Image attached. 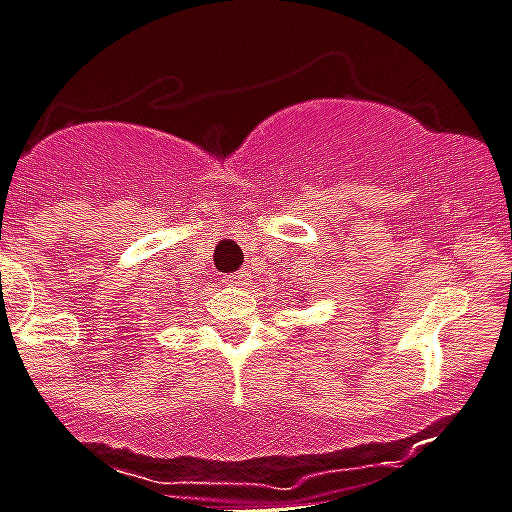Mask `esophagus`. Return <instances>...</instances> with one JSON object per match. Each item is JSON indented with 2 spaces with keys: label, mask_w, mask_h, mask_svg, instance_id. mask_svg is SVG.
Segmentation results:
<instances>
[{
  "label": "esophagus",
  "mask_w": 512,
  "mask_h": 512,
  "mask_svg": "<svg viewBox=\"0 0 512 512\" xmlns=\"http://www.w3.org/2000/svg\"><path fill=\"white\" fill-rule=\"evenodd\" d=\"M228 284H233V286H246V284H248V271H238V274L228 276Z\"/></svg>",
  "instance_id": "34e87169"
}]
</instances>
